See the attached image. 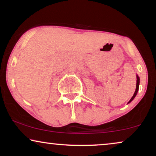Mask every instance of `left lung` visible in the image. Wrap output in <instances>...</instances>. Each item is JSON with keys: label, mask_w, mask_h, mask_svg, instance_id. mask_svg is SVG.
Listing matches in <instances>:
<instances>
[{"label": "left lung", "mask_w": 156, "mask_h": 156, "mask_svg": "<svg viewBox=\"0 0 156 156\" xmlns=\"http://www.w3.org/2000/svg\"><path fill=\"white\" fill-rule=\"evenodd\" d=\"M136 91H135V93H134V94H133V97H131V99H130V101H129V103H130V102H131L132 100H133L134 98H135V97L136 96V94H137V93H138V88H139V83H140V79H139V77H138V76H136Z\"/></svg>", "instance_id": "8db88e82"}]
</instances>
